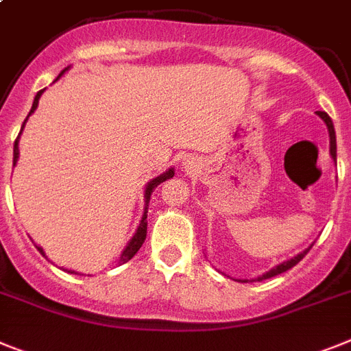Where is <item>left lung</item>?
Masks as SVG:
<instances>
[{"instance_id":"8db88e82","label":"left lung","mask_w":351,"mask_h":351,"mask_svg":"<svg viewBox=\"0 0 351 351\" xmlns=\"http://www.w3.org/2000/svg\"><path fill=\"white\" fill-rule=\"evenodd\" d=\"M318 115H319V119H322V121L325 122V124H326V130H328V136H330V156H332V160L335 161V160H337V145H335V131H334V124H332L330 117L326 115L325 112H318ZM313 245H314V243H313ZM313 245H311V247L305 248L304 252L296 254V256H295V257H291V259H287V261L280 263V265H277V266H275V268L269 269V271H266V274H263L261 277H257V280H263V278L275 277V275L284 274V271H287V269L293 268V266H295V265H298V263H300L302 259H304V257H305V254L309 252L311 248H313ZM239 282H248V280H247V278H245V280H239Z\"/></svg>"}]
</instances>
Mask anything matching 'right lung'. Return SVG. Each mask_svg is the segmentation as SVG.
Returning <instances> with one entry per match:
<instances>
[{"label":"right lung","instance_id":"add662e5","mask_svg":"<svg viewBox=\"0 0 351 351\" xmlns=\"http://www.w3.org/2000/svg\"><path fill=\"white\" fill-rule=\"evenodd\" d=\"M65 71H69V67H65L64 71L60 73V76H62V74H64ZM60 76H58V77H60ZM58 77H56V80H58ZM56 80H55V82H56ZM44 90H46V88H44ZM44 90H38L37 95H35V99H33L32 110H29L28 117L32 115V113L35 112V110H37L38 99H40V95H42V92H44ZM28 117H26V121H28ZM26 121L23 122V128H21V133H23V130H25ZM21 133H19V136H21ZM19 136H17V140H16V142H14V167H16L17 160H19ZM170 178H173V169L165 170L163 173H160L158 178L151 179V181H149V182H147V184H145V193H143V200H145V208H143L142 220H140V223H138V227H136V232H134V234H133V238L130 239V243L125 245V248H124V250H122L121 259H119V265H124V263L130 261L131 257H133L134 254L138 252L140 247H142V245H143V241H145V236H147V209H149V208H147V206H149V200H151L152 191H154V188L158 186V184H161V182L167 181V179H170ZM37 248H38V252H40L42 256H46V254H44V250H42L40 247H37ZM71 274H74V271H71Z\"/></svg>","mask_w":351,"mask_h":351}]
</instances>
